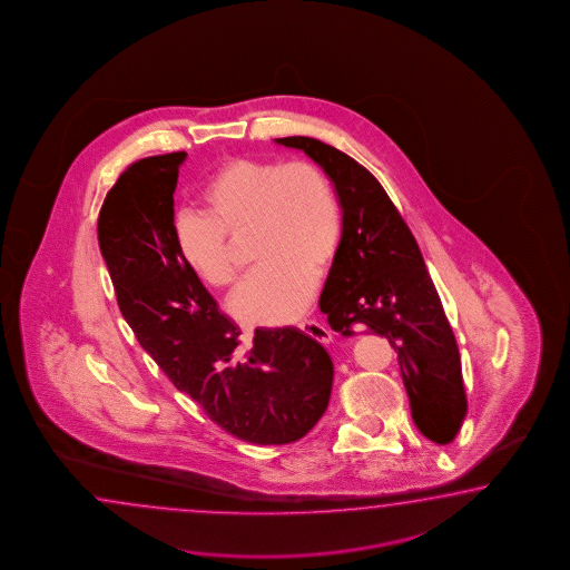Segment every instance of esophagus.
I'll list each match as a JSON object with an SVG mask.
<instances>
[{
    "instance_id": "1",
    "label": "esophagus",
    "mask_w": 570,
    "mask_h": 570,
    "mask_svg": "<svg viewBox=\"0 0 570 570\" xmlns=\"http://www.w3.org/2000/svg\"><path fill=\"white\" fill-rule=\"evenodd\" d=\"M299 330L307 335H312L313 340H317V342H322V344H330V342H332V332H330L325 325L317 324V322H313V320L302 322Z\"/></svg>"
}]
</instances>
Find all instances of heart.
Listing matches in <instances>:
<instances>
[{
  "label": "heart",
  "instance_id": "1",
  "mask_svg": "<svg viewBox=\"0 0 570 570\" xmlns=\"http://www.w3.org/2000/svg\"><path fill=\"white\" fill-rule=\"evenodd\" d=\"M200 204L202 213L179 210L171 224L191 275L213 289L230 287L236 265L228 238L250 233L261 267L230 297V313L250 325L299 317L342 245V213L324 171L302 159L235 157L202 184Z\"/></svg>",
  "mask_w": 570,
  "mask_h": 570
}]
</instances>
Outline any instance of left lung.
<instances>
[{
    "label": "left lung",
    "instance_id": "obj_1",
    "mask_svg": "<svg viewBox=\"0 0 570 570\" xmlns=\"http://www.w3.org/2000/svg\"><path fill=\"white\" fill-rule=\"evenodd\" d=\"M334 181L342 206V245L320 309L334 332L384 335L399 354L402 382L419 431L451 443L468 414L461 357L413 233L379 179L356 159L313 137H283Z\"/></svg>",
    "mask_w": 570,
    "mask_h": 570
}]
</instances>
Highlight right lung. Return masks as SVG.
I'll list each match as a JSON object with an SVG mask.
<instances>
[{"mask_svg": "<svg viewBox=\"0 0 570 570\" xmlns=\"http://www.w3.org/2000/svg\"><path fill=\"white\" fill-rule=\"evenodd\" d=\"M186 151L146 157L117 179L99 214V246L125 322L178 391L213 423L255 445H285L327 409L334 364L295 327L255 330L238 352V327L179 258L171 224Z\"/></svg>", "mask_w": 570, "mask_h": 570, "instance_id": "add662e5", "label": "right lung"}]
</instances>
